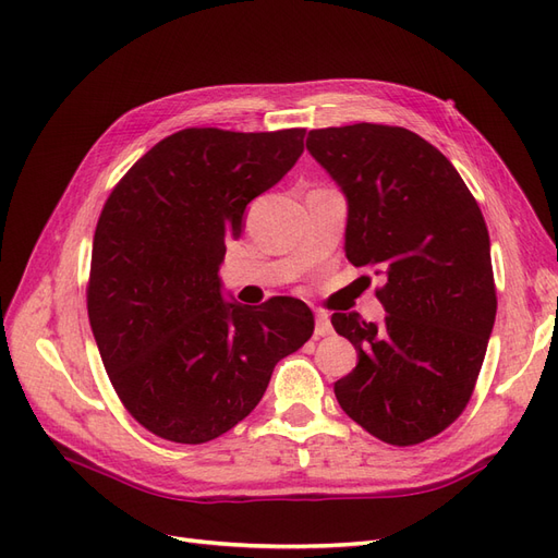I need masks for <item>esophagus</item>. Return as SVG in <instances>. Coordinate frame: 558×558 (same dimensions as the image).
Wrapping results in <instances>:
<instances>
[{
  "label": "esophagus",
  "instance_id": "obj_1",
  "mask_svg": "<svg viewBox=\"0 0 558 558\" xmlns=\"http://www.w3.org/2000/svg\"><path fill=\"white\" fill-rule=\"evenodd\" d=\"M316 337H326L332 332V324H330V316L326 312H316Z\"/></svg>",
  "mask_w": 558,
  "mask_h": 558
}]
</instances>
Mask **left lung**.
Wrapping results in <instances>:
<instances>
[{
  "instance_id": "obj_1",
  "label": "left lung",
  "mask_w": 558,
  "mask_h": 558,
  "mask_svg": "<svg viewBox=\"0 0 558 558\" xmlns=\"http://www.w3.org/2000/svg\"><path fill=\"white\" fill-rule=\"evenodd\" d=\"M307 150L347 197L349 263L386 277L381 324L332 314L359 351L335 381L337 402L381 442H426L465 410L496 320L477 199L440 150L404 128L312 130Z\"/></svg>"
}]
</instances>
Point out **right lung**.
Masks as SVG:
<instances>
[{"label":"right lung","mask_w":558,"mask_h":558,"mask_svg":"<svg viewBox=\"0 0 558 558\" xmlns=\"http://www.w3.org/2000/svg\"><path fill=\"white\" fill-rule=\"evenodd\" d=\"M305 130L185 128L116 183L99 214L88 318L125 410L162 440L202 445L253 412L275 365L314 332L295 298L226 302L218 267L244 209L305 150Z\"/></svg>","instance_id":"right-lung-1"}]
</instances>
